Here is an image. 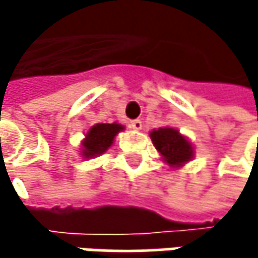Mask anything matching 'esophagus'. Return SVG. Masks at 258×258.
Masks as SVG:
<instances>
[{
  "instance_id": "34e87169",
  "label": "esophagus",
  "mask_w": 258,
  "mask_h": 258,
  "mask_svg": "<svg viewBox=\"0 0 258 258\" xmlns=\"http://www.w3.org/2000/svg\"><path fill=\"white\" fill-rule=\"evenodd\" d=\"M130 125H131V128L133 130H137V131H139V130H142V127H143V122H142L140 119H134V121H131Z\"/></svg>"
}]
</instances>
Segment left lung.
Here are the masks:
<instances>
[{
    "instance_id": "obj_1",
    "label": "left lung",
    "mask_w": 258,
    "mask_h": 258,
    "mask_svg": "<svg viewBox=\"0 0 258 258\" xmlns=\"http://www.w3.org/2000/svg\"><path fill=\"white\" fill-rule=\"evenodd\" d=\"M149 136L155 149L161 154L163 160L170 167L176 169L192 160L194 148L191 142L182 136L178 130L170 127L152 130Z\"/></svg>"
}]
</instances>
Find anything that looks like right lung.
I'll return each instance as SVG.
<instances>
[{"instance_id":"add662e5","label":"right lung","mask_w":258,"mask_h":258,"mask_svg":"<svg viewBox=\"0 0 258 258\" xmlns=\"http://www.w3.org/2000/svg\"><path fill=\"white\" fill-rule=\"evenodd\" d=\"M122 130H124V125L118 122L92 125L86 133L85 139L82 140L80 155L83 158H94V157L104 154L113 145L116 134Z\"/></svg>"}]
</instances>
